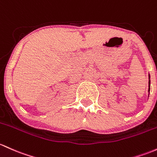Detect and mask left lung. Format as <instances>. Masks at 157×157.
Instances as JSON below:
<instances>
[{"instance_id":"left-lung-1","label":"left lung","mask_w":157,"mask_h":157,"mask_svg":"<svg viewBox=\"0 0 157 157\" xmlns=\"http://www.w3.org/2000/svg\"><path fill=\"white\" fill-rule=\"evenodd\" d=\"M148 92H150V86H151V80H150V75H149V82H148ZM148 96H149V94H148Z\"/></svg>"}]
</instances>
